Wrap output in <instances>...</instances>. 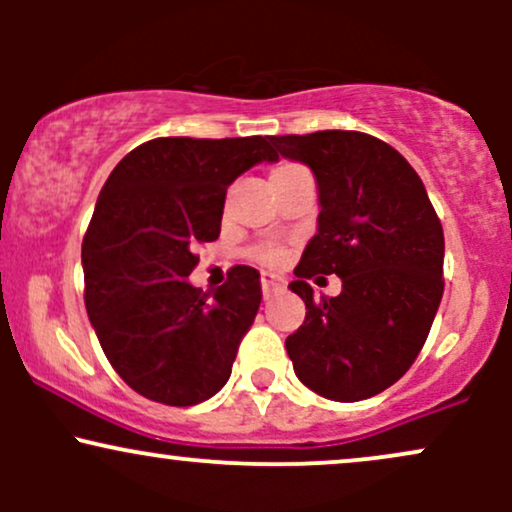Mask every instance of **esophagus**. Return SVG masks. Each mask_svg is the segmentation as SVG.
Returning <instances> with one entry per match:
<instances>
[{
	"label": "esophagus",
	"mask_w": 512,
	"mask_h": 512,
	"mask_svg": "<svg viewBox=\"0 0 512 512\" xmlns=\"http://www.w3.org/2000/svg\"><path fill=\"white\" fill-rule=\"evenodd\" d=\"M260 281H262V296L264 298H269L276 289H279V281H276L272 274H262Z\"/></svg>",
	"instance_id": "34e87169"
}]
</instances>
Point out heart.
Here are the masks:
<instances>
[{"label":"heart","instance_id":"1","mask_svg":"<svg viewBox=\"0 0 512 512\" xmlns=\"http://www.w3.org/2000/svg\"><path fill=\"white\" fill-rule=\"evenodd\" d=\"M291 168H296V166H293V163H281V166H276V168L272 170V175H274V173H284V170H291ZM257 257H260V260H262L264 264H279V262H281V250L264 248V250L257 252Z\"/></svg>","mask_w":512,"mask_h":512}]
</instances>
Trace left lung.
<instances>
[{"label": "left lung", "instance_id": "1", "mask_svg": "<svg viewBox=\"0 0 512 512\" xmlns=\"http://www.w3.org/2000/svg\"><path fill=\"white\" fill-rule=\"evenodd\" d=\"M317 182V233L289 289L305 320L286 339L298 380L320 397L358 402L395 385L419 356L443 298L445 240L407 158L363 132L269 137ZM337 273L343 293L315 299L304 281Z\"/></svg>", "mask_w": 512, "mask_h": 512}]
</instances>
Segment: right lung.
<instances>
[{"instance_id": "add662e5", "label": "right lung", "mask_w": 512, "mask_h": 512, "mask_svg": "<svg viewBox=\"0 0 512 512\" xmlns=\"http://www.w3.org/2000/svg\"><path fill=\"white\" fill-rule=\"evenodd\" d=\"M262 161H279L267 137H161L105 180L81 245L86 313L110 366L146 399L192 407L231 378L260 272L238 264L207 293L187 276L192 248L219 238L228 185Z\"/></svg>"}]
</instances>
